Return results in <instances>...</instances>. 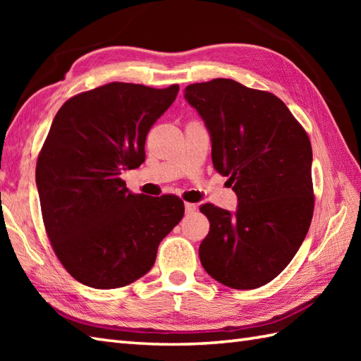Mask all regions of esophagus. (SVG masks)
Returning a JSON list of instances; mask_svg holds the SVG:
<instances>
[{"instance_id":"obj_1","label":"esophagus","mask_w":361,"mask_h":361,"mask_svg":"<svg viewBox=\"0 0 361 361\" xmlns=\"http://www.w3.org/2000/svg\"><path fill=\"white\" fill-rule=\"evenodd\" d=\"M185 209L188 214H192L197 211V204L195 203H185Z\"/></svg>"}]
</instances>
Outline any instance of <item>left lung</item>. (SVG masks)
Listing matches in <instances>:
<instances>
[{
	"mask_svg": "<svg viewBox=\"0 0 361 361\" xmlns=\"http://www.w3.org/2000/svg\"><path fill=\"white\" fill-rule=\"evenodd\" d=\"M185 99L208 128L212 164L239 203L235 212L200 208L209 220L200 262L226 287L265 286L309 231L315 202L309 136L279 97L231 79L192 83Z\"/></svg>",
	"mask_w": 361,
	"mask_h": 361,
	"instance_id": "8db88e82",
	"label": "left lung"
}]
</instances>
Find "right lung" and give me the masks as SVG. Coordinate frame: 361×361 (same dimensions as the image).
<instances>
[{
    "instance_id": "add662e5",
    "label": "right lung",
    "mask_w": 361,
    "mask_h": 361,
    "mask_svg": "<svg viewBox=\"0 0 361 361\" xmlns=\"http://www.w3.org/2000/svg\"><path fill=\"white\" fill-rule=\"evenodd\" d=\"M178 90L111 82L71 97L52 121L35 169L43 224L83 286L109 290L140 279L183 219L178 197L133 194L121 180L144 163L149 130Z\"/></svg>"
}]
</instances>
